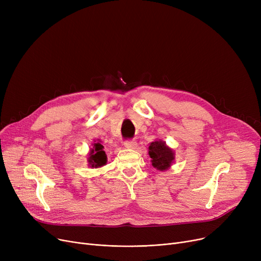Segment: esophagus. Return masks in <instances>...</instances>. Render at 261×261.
Here are the masks:
<instances>
[{"label": "esophagus", "instance_id": "1", "mask_svg": "<svg viewBox=\"0 0 261 261\" xmlns=\"http://www.w3.org/2000/svg\"><path fill=\"white\" fill-rule=\"evenodd\" d=\"M123 146H125V148L127 149H134L136 146H138V143L135 141H126L123 143Z\"/></svg>", "mask_w": 261, "mask_h": 261}]
</instances>
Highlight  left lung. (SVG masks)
<instances>
[{
	"instance_id": "obj_1",
	"label": "left lung",
	"mask_w": 261,
	"mask_h": 261,
	"mask_svg": "<svg viewBox=\"0 0 261 261\" xmlns=\"http://www.w3.org/2000/svg\"><path fill=\"white\" fill-rule=\"evenodd\" d=\"M149 155L151 158L152 166L160 171H165L170 168L174 160V152L165 142L161 140L154 141L149 146Z\"/></svg>"
}]
</instances>
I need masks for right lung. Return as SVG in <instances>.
I'll use <instances>...</instances> for the list:
<instances>
[{
    "instance_id": "obj_1",
    "label": "right lung",
    "mask_w": 261,
    "mask_h": 261,
    "mask_svg": "<svg viewBox=\"0 0 261 261\" xmlns=\"http://www.w3.org/2000/svg\"><path fill=\"white\" fill-rule=\"evenodd\" d=\"M88 163L92 168H98L107 164V154L103 151V146L100 143L93 144V148L90 150Z\"/></svg>"
}]
</instances>
